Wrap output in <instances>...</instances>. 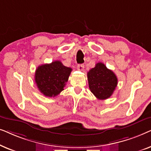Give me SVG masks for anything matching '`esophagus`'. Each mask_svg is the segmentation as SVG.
I'll return each mask as SVG.
<instances>
[{"instance_id":"34e87169","label":"esophagus","mask_w":151,"mask_h":151,"mask_svg":"<svg viewBox=\"0 0 151 151\" xmlns=\"http://www.w3.org/2000/svg\"><path fill=\"white\" fill-rule=\"evenodd\" d=\"M84 65H82V64L78 65V69L79 70V71H82V70L84 69Z\"/></svg>"}]
</instances>
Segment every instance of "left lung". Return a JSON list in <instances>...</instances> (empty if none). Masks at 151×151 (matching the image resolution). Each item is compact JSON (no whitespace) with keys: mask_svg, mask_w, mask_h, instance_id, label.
Segmentation results:
<instances>
[{"mask_svg":"<svg viewBox=\"0 0 151 151\" xmlns=\"http://www.w3.org/2000/svg\"><path fill=\"white\" fill-rule=\"evenodd\" d=\"M87 78L91 91L99 100L110 98L117 85V76L102 63L89 70Z\"/></svg>","mask_w":151,"mask_h":151,"instance_id":"obj_1","label":"left lung"}]
</instances>
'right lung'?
I'll list each match as a JSON object with an SVG mask.
<instances>
[{"instance_id": "1", "label": "right lung", "mask_w": 151, "mask_h": 151, "mask_svg": "<svg viewBox=\"0 0 151 151\" xmlns=\"http://www.w3.org/2000/svg\"><path fill=\"white\" fill-rule=\"evenodd\" d=\"M71 71V68L65 67L59 60L45 64L36 70L35 82L44 96L55 97L64 90Z\"/></svg>"}]
</instances>
